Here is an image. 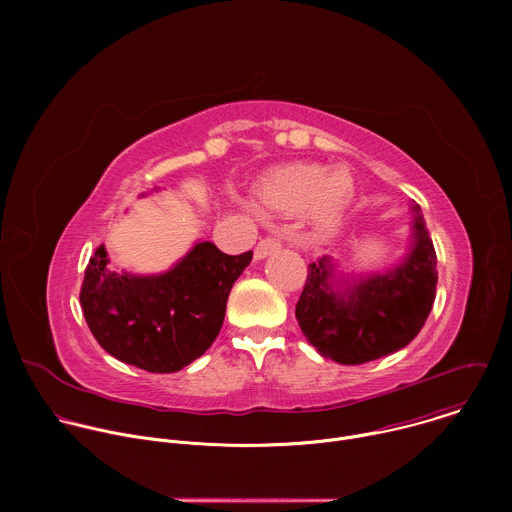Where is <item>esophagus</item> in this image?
<instances>
[{
  "label": "esophagus",
  "instance_id": "obj_1",
  "mask_svg": "<svg viewBox=\"0 0 512 512\" xmlns=\"http://www.w3.org/2000/svg\"><path fill=\"white\" fill-rule=\"evenodd\" d=\"M279 247H281V241H279L277 237H273V235H267V237H263V239L257 243V247H255V259H263V257L271 255L273 251H277Z\"/></svg>",
  "mask_w": 512,
  "mask_h": 512
}]
</instances>
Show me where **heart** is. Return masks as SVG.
Segmentation results:
<instances>
[{
  "mask_svg": "<svg viewBox=\"0 0 512 512\" xmlns=\"http://www.w3.org/2000/svg\"><path fill=\"white\" fill-rule=\"evenodd\" d=\"M257 194L265 206L277 212L296 214L310 208L318 225H330L354 196V180L346 168L289 164L271 172Z\"/></svg>",
  "mask_w": 512,
  "mask_h": 512,
  "instance_id": "b5f03b06",
  "label": "heart"
}]
</instances>
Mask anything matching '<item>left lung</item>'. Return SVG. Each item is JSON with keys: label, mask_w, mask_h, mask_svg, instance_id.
<instances>
[{"label": "left lung", "mask_w": 512, "mask_h": 512, "mask_svg": "<svg viewBox=\"0 0 512 512\" xmlns=\"http://www.w3.org/2000/svg\"><path fill=\"white\" fill-rule=\"evenodd\" d=\"M413 212V249L393 271L352 279L338 291L328 257L308 267L296 318L320 354L340 364H362L397 352L423 328L435 300L437 257L419 204Z\"/></svg>", "instance_id": "1"}]
</instances>
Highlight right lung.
Returning <instances> with one entry per match:
<instances>
[{"instance_id":"obj_1","label":"right lung","mask_w":512,"mask_h":512,"mask_svg":"<svg viewBox=\"0 0 512 512\" xmlns=\"http://www.w3.org/2000/svg\"><path fill=\"white\" fill-rule=\"evenodd\" d=\"M251 259L253 251L227 255L204 241L168 273L139 277L111 271L101 245L81 287L85 320L117 360L150 373H176L221 332L231 287Z\"/></svg>"}]
</instances>
